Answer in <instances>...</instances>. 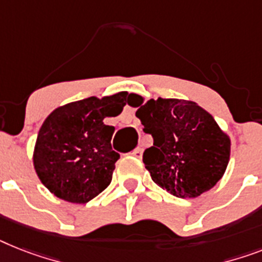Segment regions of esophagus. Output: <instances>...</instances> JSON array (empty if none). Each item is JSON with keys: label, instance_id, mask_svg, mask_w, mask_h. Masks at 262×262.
Here are the masks:
<instances>
[{"label": "esophagus", "instance_id": "esophagus-1", "mask_svg": "<svg viewBox=\"0 0 262 262\" xmlns=\"http://www.w3.org/2000/svg\"><path fill=\"white\" fill-rule=\"evenodd\" d=\"M142 154H143V151L142 148H136V150L133 151V155L136 158H142Z\"/></svg>", "mask_w": 262, "mask_h": 262}]
</instances>
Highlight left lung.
Wrapping results in <instances>:
<instances>
[{
  "mask_svg": "<svg viewBox=\"0 0 262 262\" xmlns=\"http://www.w3.org/2000/svg\"><path fill=\"white\" fill-rule=\"evenodd\" d=\"M135 115L154 139L143 152V163L159 187L178 198H195L222 178L230 139L204 108L159 97L147 100Z\"/></svg>",
  "mask_w": 262,
  "mask_h": 262,
  "instance_id": "8db88e82",
  "label": "left lung"
}]
</instances>
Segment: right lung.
<instances>
[{
  "label": "right lung",
  "mask_w": 262,
  "mask_h": 262,
  "mask_svg": "<svg viewBox=\"0 0 262 262\" xmlns=\"http://www.w3.org/2000/svg\"><path fill=\"white\" fill-rule=\"evenodd\" d=\"M123 96L124 92L103 99L88 97L56 108L45 119L33 163L51 193L73 204H87L107 189L120 155L111 146L115 127L103 120L123 111Z\"/></svg>",
  "instance_id": "add662e5"
}]
</instances>
